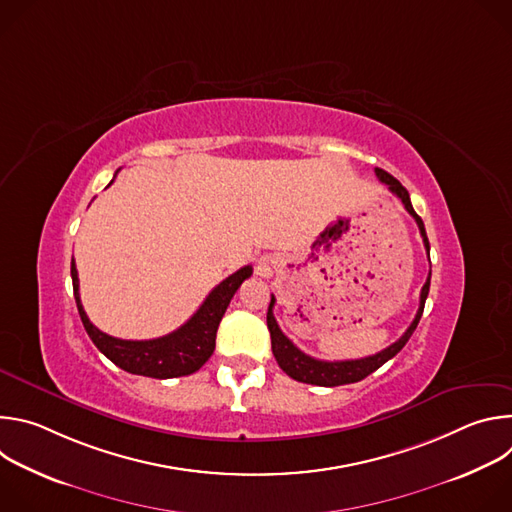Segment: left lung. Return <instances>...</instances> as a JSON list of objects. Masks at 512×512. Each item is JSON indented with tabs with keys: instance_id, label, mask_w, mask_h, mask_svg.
Here are the masks:
<instances>
[{
	"instance_id": "left-lung-1",
	"label": "left lung",
	"mask_w": 512,
	"mask_h": 512,
	"mask_svg": "<svg viewBox=\"0 0 512 512\" xmlns=\"http://www.w3.org/2000/svg\"><path fill=\"white\" fill-rule=\"evenodd\" d=\"M377 178L387 184V188L403 202L405 210L415 218V223L419 227V233H421V239H423V245L427 249V255H429V241H427V235H425V227H423V221L419 218V214L413 210L411 206V198H409V192L403 188V184L393 178L389 172L377 168L375 170ZM429 279H431V273L427 275V281L423 283L421 287V296H419V310L415 314V320L411 322V326L405 330V334L393 342L391 346H387L385 350L373 354V356H364V358H356V360H318V358H312L308 356L306 352H302L294 342H291L277 326L275 318H273V306H275V298L271 296V304H269V310H267V328H269V334H271V350H273V356L277 360L279 367L283 369L285 375H289L291 379H296L300 383H308V385H320V387H338V385H348V383H358L362 381L364 377H369L371 373H375L379 367H383V364L387 360H391L405 344L407 340L411 338V334L415 332L419 320H421V314H423V306H425V300H427V294H429Z\"/></svg>"
}]
</instances>
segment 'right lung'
<instances>
[{"label": "right lung", "mask_w": 512, "mask_h": 512, "mask_svg": "<svg viewBox=\"0 0 512 512\" xmlns=\"http://www.w3.org/2000/svg\"><path fill=\"white\" fill-rule=\"evenodd\" d=\"M251 273H253V267L245 265L233 275H229L227 279H223L210 291L208 298L196 310V314L178 330L154 340H121L101 332L97 326L91 324L81 304L79 273H77L75 259L70 261V277H72V289H75L77 308L93 344L111 362H115L119 369L131 375L152 377V379L186 377L196 373L202 367L214 352L218 324H221L235 296V291L241 287V283L247 277H251Z\"/></svg>", "instance_id": "right-lung-1"}]
</instances>
